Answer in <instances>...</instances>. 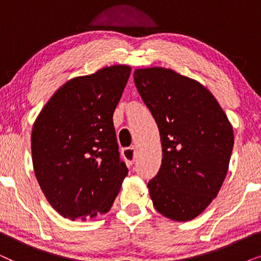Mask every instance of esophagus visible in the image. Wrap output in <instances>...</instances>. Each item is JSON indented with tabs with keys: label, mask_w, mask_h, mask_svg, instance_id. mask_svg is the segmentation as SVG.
Returning <instances> with one entry per match:
<instances>
[{
	"label": "esophagus",
	"mask_w": 261,
	"mask_h": 261,
	"mask_svg": "<svg viewBox=\"0 0 261 261\" xmlns=\"http://www.w3.org/2000/svg\"><path fill=\"white\" fill-rule=\"evenodd\" d=\"M137 153H135V147H126L122 149V155L124 160H126L127 165L132 166L133 165L135 158H137Z\"/></svg>",
	"instance_id": "34e87169"
}]
</instances>
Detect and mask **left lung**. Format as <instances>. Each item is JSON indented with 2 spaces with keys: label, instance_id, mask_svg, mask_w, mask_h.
Returning <instances> with one entry per match:
<instances>
[{
  "label": "left lung",
  "instance_id": "8db88e82",
  "mask_svg": "<svg viewBox=\"0 0 261 261\" xmlns=\"http://www.w3.org/2000/svg\"><path fill=\"white\" fill-rule=\"evenodd\" d=\"M134 83L162 140V166L147 185L153 205L167 219L190 221L222 187L234 145L233 127L208 89L173 70L137 69Z\"/></svg>",
  "mask_w": 261,
  "mask_h": 261
}]
</instances>
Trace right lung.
I'll return each instance as SVG.
<instances>
[{
    "mask_svg": "<svg viewBox=\"0 0 261 261\" xmlns=\"http://www.w3.org/2000/svg\"><path fill=\"white\" fill-rule=\"evenodd\" d=\"M130 66L113 65L67 81L32 130L34 173L57 213L71 220L108 213L128 169L120 159L113 114Z\"/></svg>",
    "mask_w": 261,
    "mask_h": 261,
    "instance_id": "right-lung-1",
    "label": "right lung"
}]
</instances>
